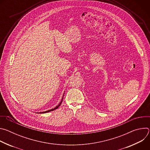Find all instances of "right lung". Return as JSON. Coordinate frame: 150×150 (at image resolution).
<instances>
[{"mask_svg": "<svg viewBox=\"0 0 150 150\" xmlns=\"http://www.w3.org/2000/svg\"><path fill=\"white\" fill-rule=\"evenodd\" d=\"M63 96H64V94H63V97H62V100H61V101L60 102V103L57 105V106H56V108H54V109H50V110H47V111H46V112H40V113H47V112H51V111H53V110H56V109H57L59 107L60 105V104H61V103H62V101H63Z\"/></svg>", "mask_w": 150, "mask_h": 150, "instance_id": "add662e5", "label": "right lung"}]
</instances>
